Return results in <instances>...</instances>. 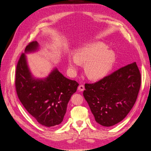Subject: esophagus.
Returning a JSON list of instances; mask_svg holds the SVG:
<instances>
[{
  "label": "esophagus",
  "mask_w": 151,
  "mask_h": 151,
  "mask_svg": "<svg viewBox=\"0 0 151 151\" xmlns=\"http://www.w3.org/2000/svg\"><path fill=\"white\" fill-rule=\"evenodd\" d=\"M78 90L79 91H83L84 90V86L81 84L78 87Z\"/></svg>",
  "instance_id": "1"
}]
</instances>
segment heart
<instances>
[{
    "label": "heart",
    "mask_w": 151,
    "mask_h": 151,
    "mask_svg": "<svg viewBox=\"0 0 151 151\" xmlns=\"http://www.w3.org/2000/svg\"><path fill=\"white\" fill-rule=\"evenodd\" d=\"M115 53L101 42L85 45L78 50L76 55H70L68 65L72 72H76L81 63H85L84 70L89 79L96 80L106 76L115 62Z\"/></svg>",
    "instance_id": "heart-1"
}]
</instances>
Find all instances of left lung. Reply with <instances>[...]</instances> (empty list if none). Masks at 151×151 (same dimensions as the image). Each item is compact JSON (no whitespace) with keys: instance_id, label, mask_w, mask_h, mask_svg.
<instances>
[{"instance_id":"1","label":"left lung","mask_w":151,"mask_h":151,"mask_svg":"<svg viewBox=\"0 0 151 151\" xmlns=\"http://www.w3.org/2000/svg\"><path fill=\"white\" fill-rule=\"evenodd\" d=\"M140 83L139 68L134 62L94 84H85L83 96L96 122L111 127L124 119L136 101Z\"/></svg>"}]
</instances>
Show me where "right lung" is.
<instances>
[{
	"mask_svg": "<svg viewBox=\"0 0 151 151\" xmlns=\"http://www.w3.org/2000/svg\"><path fill=\"white\" fill-rule=\"evenodd\" d=\"M39 49L38 43H29L17 62L16 72V89L23 106L41 125L51 127L63 121L67 104L76 92L79 84L66 78L54 68L45 78H35L32 75L26 53Z\"/></svg>",
	"mask_w": 151,
	"mask_h": 151,
	"instance_id": "1",
	"label": "right lung"
}]
</instances>
